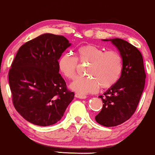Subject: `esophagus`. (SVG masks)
Masks as SVG:
<instances>
[{
	"label": "esophagus",
	"instance_id": "obj_1",
	"mask_svg": "<svg viewBox=\"0 0 155 155\" xmlns=\"http://www.w3.org/2000/svg\"><path fill=\"white\" fill-rule=\"evenodd\" d=\"M75 97L79 99H86V95H83V94H75Z\"/></svg>",
	"mask_w": 155,
	"mask_h": 155
}]
</instances>
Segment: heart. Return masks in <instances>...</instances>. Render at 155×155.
Returning <instances> with one entry per match:
<instances>
[{
  "mask_svg": "<svg viewBox=\"0 0 155 155\" xmlns=\"http://www.w3.org/2000/svg\"><path fill=\"white\" fill-rule=\"evenodd\" d=\"M78 58L71 53H64L58 61L60 72L68 79L77 74L78 60L90 63L87 74L90 77H78L70 84V88L79 94L95 93L101 86L109 88L116 84L121 77L123 59L119 52L107 50L94 45H86L77 50Z\"/></svg>",
  "mask_w": 155,
  "mask_h": 155,
  "instance_id": "heart-1",
  "label": "heart"
}]
</instances>
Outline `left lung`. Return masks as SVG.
Masks as SVG:
<instances>
[{"label": "left lung", "mask_w": 155, "mask_h": 155, "mask_svg": "<svg viewBox=\"0 0 155 155\" xmlns=\"http://www.w3.org/2000/svg\"><path fill=\"white\" fill-rule=\"evenodd\" d=\"M102 40L110 41L119 50L123 69L118 82L100 96L104 104L95 120L102 126L115 127L135 113L145 86L146 73L143 57L135 46L119 38Z\"/></svg>", "instance_id": "8db88e82"}]
</instances>
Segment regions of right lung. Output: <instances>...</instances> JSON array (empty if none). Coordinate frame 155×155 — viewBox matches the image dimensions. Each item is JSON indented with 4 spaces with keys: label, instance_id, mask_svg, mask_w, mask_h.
I'll return each mask as SVG.
<instances>
[{
    "label": "right lung",
    "instance_id": "1",
    "mask_svg": "<svg viewBox=\"0 0 155 155\" xmlns=\"http://www.w3.org/2000/svg\"><path fill=\"white\" fill-rule=\"evenodd\" d=\"M71 45L63 36L44 34L17 51L8 82L14 106L26 121L39 126L54 124L74 99L58 66L60 56Z\"/></svg>",
    "mask_w": 155,
    "mask_h": 155
}]
</instances>
